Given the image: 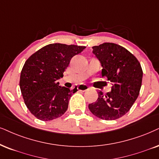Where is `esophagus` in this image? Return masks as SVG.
I'll return each instance as SVG.
<instances>
[{"mask_svg":"<svg viewBox=\"0 0 159 159\" xmlns=\"http://www.w3.org/2000/svg\"><path fill=\"white\" fill-rule=\"evenodd\" d=\"M78 89L79 90V91L85 92L86 90L89 89V86L86 85V84H80V85L78 86Z\"/></svg>","mask_w":159,"mask_h":159,"instance_id":"1","label":"esophagus"}]
</instances>
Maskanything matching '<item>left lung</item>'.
Returning a JSON list of instances; mask_svg holds the SVG:
<instances>
[{"label":"left lung","mask_w":159,"mask_h":159,"mask_svg":"<svg viewBox=\"0 0 159 159\" xmlns=\"http://www.w3.org/2000/svg\"><path fill=\"white\" fill-rule=\"evenodd\" d=\"M93 53L101 63L102 76L113 84L111 92H98L97 101L89 104L90 111L102 120H114L124 116L137 99L143 72L138 59L117 44L94 46Z\"/></svg>","instance_id":"left-lung-1"}]
</instances>
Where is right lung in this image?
Here are the masks:
<instances>
[{
  "mask_svg": "<svg viewBox=\"0 0 159 159\" xmlns=\"http://www.w3.org/2000/svg\"><path fill=\"white\" fill-rule=\"evenodd\" d=\"M85 46L50 44L36 51L26 60L21 70L20 87L25 106L36 118L49 121L63 115L72 94L70 89L59 86V78L72 58L81 53Z\"/></svg>",
  "mask_w": 159,
  "mask_h": 159,
  "instance_id": "add662e5",
  "label": "right lung"
}]
</instances>
